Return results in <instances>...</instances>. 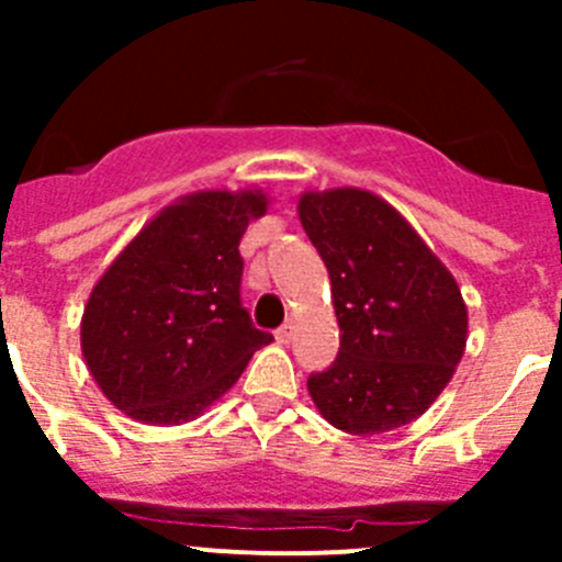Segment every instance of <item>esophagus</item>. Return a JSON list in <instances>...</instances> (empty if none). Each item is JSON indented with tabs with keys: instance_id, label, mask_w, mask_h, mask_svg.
Instances as JSON below:
<instances>
[{
	"instance_id": "obj_1",
	"label": "esophagus",
	"mask_w": 562,
	"mask_h": 562,
	"mask_svg": "<svg viewBox=\"0 0 562 562\" xmlns=\"http://www.w3.org/2000/svg\"><path fill=\"white\" fill-rule=\"evenodd\" d=\"M292 337H295V326H292V324H284V326H281V329L276 331V340L284 342V346L292 340Z\"/></svg>"
}]
</instances>
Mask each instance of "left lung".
Returning a JSON list of instances; mask_svg holds the SVG:
<instances>
[{
	"mask_svg": "<svg viewBox=\"0 0 562 562\" xmlns=\"http://www.w3.org/2000/svg\"><path fill=\"white\" fill-rule=\"evenodd\" d=\"M297 216L329 270L340 326L337 360L306 380L312 402L351 436L419 419L464 355L467 306L456 278L371 191H306Z\"/></svg>",
	"mask_w": 562,
	"mask_h": 562,
	"instance_id": "1",
	"label": "left lung"
}]
</instances>
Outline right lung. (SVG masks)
I'll return each mask as SVG.
<instances>
[{
  "label": "right lung",
  "mask_w": 562,
  "mask_h": 562,
  "mask_svg": "<svg viewBox=\"0 0 562 562\" xmlns=\"http://www.w3.org/2000/svg\"><path fill=\"white\" fill-rule=\"evenodd\" d=\"M267 205L250 188L188 193L109 265L83 306L81 351L114 408L143 425L196 419L272 340L238 292V241Z\"/></svg>",
  "instance_id": "add662e5"
}]
</instances>
